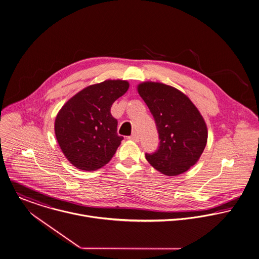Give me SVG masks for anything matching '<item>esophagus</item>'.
<instances>
[{
  "mask_svg": "<svg viewBox=\"0 0 259 259\" xmlns=\"http://www.w3.org/2000/svg\"><path fill=\"white\" fill-rule=\"evenodd\" d=\"M127 139L131 140V141H134V142H139V140H140V138H139V136H138L137 134H133V135L130 136Z\"/></svg>",
  "mask_w": 259,
  "mask_h": 259,
  "instance_id": "1",
  "label": "esophagus"
}]
</instances>
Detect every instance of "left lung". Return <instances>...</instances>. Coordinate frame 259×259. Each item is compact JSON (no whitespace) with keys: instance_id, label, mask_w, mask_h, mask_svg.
Instances as JSON below:
<instances>
[{"instance_id":"obj_1","label":"left lung","mask_w":259,"mask_h":259,"mask_svg":"<svg viewBox=\"0 0 259 259\" xmlns=\"http://www.w3.org/2000/svg\"><path fill=\"white\" fill-rule=\"evenodd\" d=\"M141 97L154 116L159 133V148L146 154L148 162L166 176L188 171L201 157L208 138L205 120L187 95L160 82H143Z\"/></svg>"}]
</instances>
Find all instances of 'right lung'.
I'll return each mask as SVG.
<instances>
[{
  "label": "right lung",
  "mask_w": 259,
  "mask_h": 259,
  "mask_svg": "<svg viewBox=\"0 0 259 259\" xmlns=\"http://www.w3.org/2000/svg\"><path fill=\"white\" fill-rule=\"evenodd\" d=\"M125 80H105L71 97L55 119V136L62 153L77 169L95 171L115 154L122 137L111 115L113 102L128 89Z\"/></svg>",
  "instance_id": "add662e5"
}]
</instances>
